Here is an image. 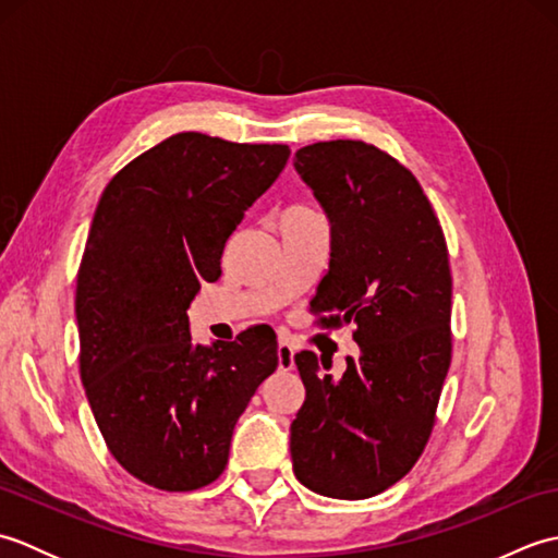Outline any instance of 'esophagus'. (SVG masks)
<instances>
[{
	"instance_id": "1",
	"label": "esophagus",
	"mask_w": 558,
	"mask_h": 558,
	"mask_svg": "<svg viewBox=\"0 0 558 558\" xmlns=\"http://www.w3.org/2000/svg\"><path fill=\"white\" fill-rule=\"evenodd\" d=\"M294 366V350L290 342H280L278 345V369L280 372H290Z\"/></svg>"
}]
</instances>
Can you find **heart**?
<instances>
[{"label": "heart", "instance_id": "obj_1", "mask_svg": "<svg viewBox=\"0 0 558 558\" xmlns=\"http://www.w3.org/2000/svg\"><path fill=\"white\" fill-rule=\"evenodd\" d=\"M294 210H310V208H302V206H298V208H294Z\"/></svg>", "mask_w": 558, "mask_h": 558}]
</instances>
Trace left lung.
Instances as JSON below:
<instances>
[{
	"mask_svg": "<svg viewBox=\"0 0 558 558\" xmlns=\"http://www.w3.org/2000/svg\"><path fill=\"white\" fill-rule=\"evenodd\" d=\"M294 170L330 220L312 312L324 328L354 324L360 345L340 378L314 352L294 354L306 388L290 426L294 477L330 499H369L408 475L434 429L453 350L446 236L417 177L372 144L318 141L294 153Z\"/></svg>",
	"mask_w": 558,
	"mask_h": 558,
	"instance_id": "1",
	"label": "left lung"
}]
</instances>
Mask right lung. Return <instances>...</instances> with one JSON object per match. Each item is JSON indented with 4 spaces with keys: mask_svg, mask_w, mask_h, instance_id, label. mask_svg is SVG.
<instances>
[{
    "mask_svg": "<svg viewBox=\"0 0 558 558\" xmlns=\"http://www.w3.org/2000/svg\"><path fill=\"white\" fill-rule=\"evenodd\" d=\"M288 158L286 144L182 132L124 165L98 201L76 278L81 381L110 453L150 487L216 482L236 420L276 372L272 330L194 345L186 310Z\"/></svg>",
    "mask_w": 558,
    "mask_h": 558,
    "instance_id": "obj_1",
    "label": "right lung"
}]
</instances>
